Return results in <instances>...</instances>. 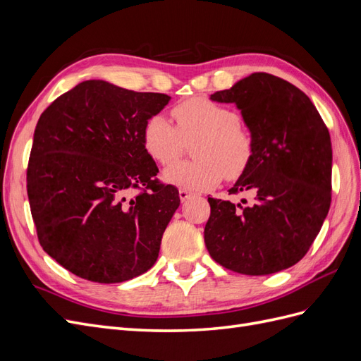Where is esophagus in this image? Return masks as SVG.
Segmentation results:
<instances>
[{
	"label": "esophagus",
	"mask_w": 361,
	"mask_h": 361,
	"mask_svg": "<svg viewBox=\"0 0 361 361\" xmlns=\"http://www.w3.org/2000/svg\"><path fill=\"white\" fill-rule=\"evenodd\" d=\"M192 195H195L194 192H191V191H188V190H185V188H182V190H179V197H180V200L182 202H187L188 199H191Z\"/></svg>",
	"instance_id": "1"
}]
</instances>
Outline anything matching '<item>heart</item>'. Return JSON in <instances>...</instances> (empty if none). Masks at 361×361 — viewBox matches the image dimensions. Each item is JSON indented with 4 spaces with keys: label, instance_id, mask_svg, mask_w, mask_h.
Instances as JSON below:
<instances>
[{
    "label": "heart",
    "instance_id": "b5f03b06",
    "mask_svg": "<svg viewBox=\"0 0 361 361\" xmlns=\"http://www.w3.org/2000/svg\"><path fill=\"white\" fill-rule=\"evenodd\" d=\"M174 126L158 113L150 116L143 128L147 154L161 164H171L183 151V145L196 140L192 154L196 159L175 163L162 173L167 182L185 190L214 188L223 174L238 178L253 157V140L239 125L238 114L206 97H191L173 108Z\"/></svg>",
    "mask_w": 361,
    "mask_h": 361
}]
</instances>
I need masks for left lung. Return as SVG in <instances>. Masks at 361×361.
<instances>
[{
    "instance_id": "1",
    "label": "left lung",
    "mask_w": 361,
    "mask_h": 361,
    "mask_svg": "<svg viewBox=\"0 0 361 361\" xmlns=\"http://www.w3.org/2000/svg\"><path fill=\"white\" fill-rule=\"evenodd\" d=\"M214 102L235 104L253 140V157L228 194L250 204L207 197L204 244L221 267L245 276L290 268L307 253L331 203L330 133L309 96L271 73L256 72Z\"/></svg>"
}]
</instances>
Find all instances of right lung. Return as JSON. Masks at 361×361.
Here are the masks:
<instances>
[{
  "label": "right lung",
  "instance_id": "right-lung-1",
  "mask_svg": "<svg viewBox=\"0 0 361 361\" xmlns=\"http://www.w3.org/2000/svg\"><path fill=\"white\" fill-rule=\"evenodd\" d=\"M171 97L89 80L42 113L27 192L42 248L72 274L122 283L154 267L180 204L143 143L146 120ZM143 193L126 200L129 188Z\"/></svg>",
  "mask_w": 361,
  "mask_h": 361
}]
</instances>
